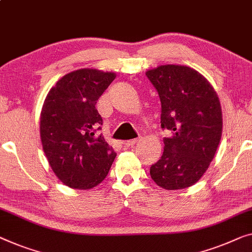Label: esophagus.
Masks as SVG:
<instances>
[{"instance_id":"obj_1","label":"esophagus","mask_w":252,"mask_h":252,"mask_svg":"<svg viewBox=\"0 0 252 252\" xmlns=\"http://www.w3.org/2000/svg\"><path fill=\"white\" fill-rule=\"evenodd\" d=\"M137 142H138L137 138H134V140H129V141H124V142H123V144L125 145V147L128 148V147H133V145H134V144H136Z\"/></svg>"}]
</instances>
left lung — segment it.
<instances>
[{"mask_svg":"<svg viewBox=\"0 0 252 252\" xmlns=\"http://www.w3.org/2000/svg\"><path fill=\"white\" fill-rule=\"evenodd\" d=\"M161 102L163 153L150 175L165 189L195 184L213 161L223 130L218 95L203 76L187 65L165 64L145 72Z\"/></svg>","mask_w":252,"mask_h":252,"instance_id":"obj_1","label":"left lung"}]
</instances>
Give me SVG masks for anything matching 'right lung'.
I'll return each instance as SVG.
<instances>
[{
    "instance_id": "right-lung-1",
    "label": "right lung",
    "mask_w": 252,
    "mask_h": 252,
    "mask_svg": "<svg viewBox=\"0 0 252 252\" xmlns=\"http://www.w3.org/2000/svg\"><path fill=\"white\" fill-rule=\"evenodd\" d=\"M115 78V72L78 69L60 78L45 97L39 119L43 150L53 173L69 188H95L117 156L96 134L102 117L95 108Z\"/></svg>"
}]
</instances>
